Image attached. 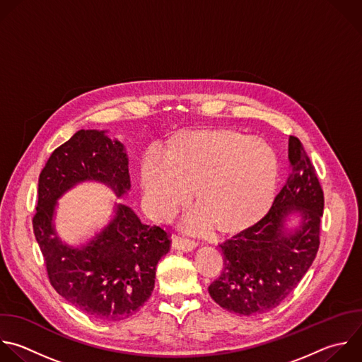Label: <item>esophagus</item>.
<instances>
[{"label":"esophagus","instance_id":"1","mask_svg":"<svg viewBox=\"0 0 362 362\" xmlns=\"http://www.w3.org/2000/svg\"><path fill=\"white\" fill-rule=\"evenodd\" d=\"M172 246L173 249L176 250H182V252H192L196 249L197 243L193 242V240H189V238H185V237H179V235H175L172 238Z\"/></svg>","mask_w":362,"mask_h":362}]
</instances>
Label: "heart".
Listing matches in <instances>:
<instances>
[{
  "instance_id": "b5f03b06",
  "label": "heart",
  "mask_w": 362,
  "mask_h": 362,
  "mask_svg": "<svg viewBox=\"0 0 362 362\" xmlns=\"http://www.w3.org/2000/svg\"><path fill=\"white\" fill-rule=\"evenodd\" d=\"M277 177L279 159L269 144L220 128L177 135L162 158L149 152L141 166L145 206L156 221H170L193 193L197 209L183 221L192 233L250 228L267 213Z\"/></svg>"
}]
</instances>
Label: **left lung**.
<instances>
[{
    "mask_svg": "<svg viewBox=\"0 0 362 362\" xmlns=\"http://www.w3.org/2000/svg\"><path fill=\"white\" fill-rule=\"evenodd\" d=\"M288 159L291 170L269 213L221 246L224 267L209 294L230 313L260 315L276 308L317 256L324 194L294 136L288 141Z\"/></svg>",
    "mask_w": 362,
    "mask_h": 362,
    "instance_id": "obj_1",
    "label": "left lung"
}]
</instances>
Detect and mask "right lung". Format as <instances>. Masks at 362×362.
Segmentation results:
<instances>
[{"label": "right lung", "mask_w": 362, "mask_h": 362, "mask_svg": "<svg viewBox=\"0 0 362 362\" xmlns=\"http://www.w3.org/2000/svg\"><path fill=\"white\" fill-rule=\"evenodd\" d=\"M107 132L81 129L52 152L38 179L33 226L57 293L90 318L122 321L152 296L156 266L170 249L168 233L142 223L124 202H115L107 223L79 246L64 242L55 224L58 200L78 185L100 183L117 199L128 196L127 148Z\"/></svg>", "instance_id": "1"}]
</instances>
